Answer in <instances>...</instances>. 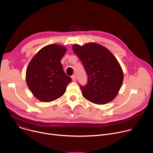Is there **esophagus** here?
I'll list each match as a JSON object with an SVG mask.
<instances>
[{"label":"esophagus","instance_id":"obj_1","mask_svg":"<svg viewBox=\"0 0 153 153\" xmlns=\"http://www.w3.org/2000/svg\"><path fill=\"white\" fill-rule=\"evenodd\" d=\"M71 78H72V80H73V81L76 80V79H77V78H76V76L75 74L73 75V76H72V77H71Z\"/></svg>","mask_w":153,"mask_h":153}]
</instances>
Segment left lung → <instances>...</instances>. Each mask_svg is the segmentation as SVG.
Returning a JSON list of instances; mask_svg holds the SVG:
<instances>
[{
    "instance_id": "1",
    "label": "left lung",
    "mask_w": 153,
    "mask_h": 153,
    "mask_svg": "<svg viewBox=\"0 0 153 153\" xmlns=\"http://www.w3.org/2000/svg\"><path fill=\"white\" fill-rule=\"evenodd\" d=\"M73 51L82 61L88 75V83L80 86L82 96L88 101L104 105L113 100L123 80V73L113 53L97 43L74 45Z\"/></svg>"
}]
</instances>
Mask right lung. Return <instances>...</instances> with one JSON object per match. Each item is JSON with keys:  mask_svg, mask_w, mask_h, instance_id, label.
I'll list each match as a JSON object with an SVG mask.
<instances>
[{"mask_svg": "<svg viewBox=\"0 0 153 153\" xmlns=\"http://www.w3.org/2000/svg\"><path fill=\"white\" fill-rule=\"evenodd\" d=\"M65 46L51 44L40 49L32 58L26 70V82L33 96L43 102L62 96L71 79L63 70L61 59Z\"/></svg>", "mask_w": 153, "mask_h": 153, "instance_id": "right-lung-1", "label": "right lung"}]
</instances>
